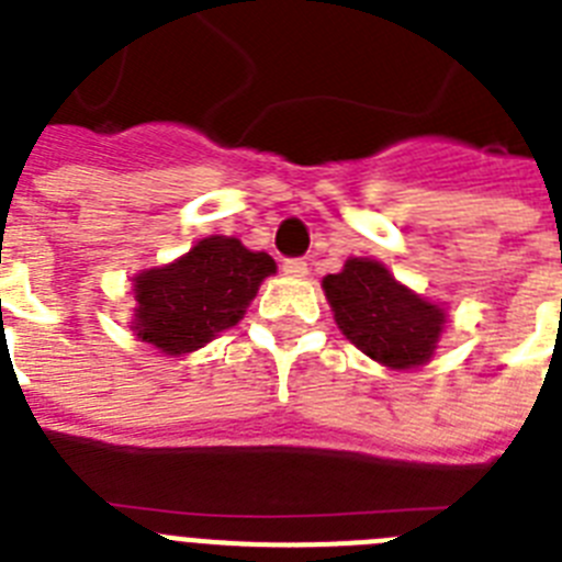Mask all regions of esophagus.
<instances>
[{"mask_svg": "<svg viewBox=\"0 0 562 562\" xmlns=\"http://www.w3.org/2000/svg\"><path fill=\"white\" fill-rule=\"evenodd\" d=\"M281 270H284V276H290V278H304L306 272H310V267H306L304 258H284Z\"/></svg>", "mask_w": 562, "mask_h": 562, "instance_id": "1", "label": "esophagus"}]
</instances>
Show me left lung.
I'll use <instances>...</instances> for the list:
<instances>
[{
  "instance_id": "1",
  "label": "left lung",
  "mask_w": 562,
  "mask_h": 562,
  "mask_svg": "<svg viewBox=\"0 0 562 562\" xmlns=\"http://www.w3.org/2000/svg\"><path fill=\"white\" fill-rule=\"evenodd\" d=\"M324 292L340 331L389 369H416L434 357L445 310L400 284L374 258H349Z\"/></svg>"
}]
</instances>
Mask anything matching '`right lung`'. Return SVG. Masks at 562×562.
Returning a JSON list of instances; mask_svg holds the SVG:
<instances>
[{
	"label": "right lung",
	"instance_id": "right-lung-1",
	"mask_svg": "<svg viewBox=\"0 0 562 562\" xmlns=\"http://www.w3.org/2000/svg\"><path fill=\"white\" fill-rule=\"evenodd\" d=\"M272 272L276 261L267 252L247 250L238 238H202L171 265L134 278L132 329L162 355L202 349L245 317L261 281Z\"/></svg>",
	"mask_w": 562,
	"mask_h": 562
}]
</instances>
